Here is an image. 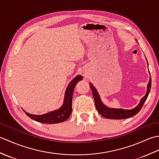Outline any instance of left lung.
Masks as SVG:
<instances>
[{
  "label": "left lung",
  "mask_w": 159,
  "mask_h": 159,
  "mask_svg": "<svg viewBox=\"0 0 159 159\" xmlns=\"http://www.w3.org/2000/svg\"><path fill=\"white\" fill-rule=\"evenodd\" d=\"M89 85L91 87V89L92 91L94 102H95V106L98 112L102 117L107 118V119L122 120L133 117L139 112V111L141 109V108H142L144 102H146V100L148 96V94L150 93V91L151 89V77L150 78L149 83L148 84L147 92L146 95L141 98L139 104H138L135 108H134V109L130 110H126L122 109H110V108L107 107L104 104H103L102 101H101L99 94L97 92L95 87H93L92 83H89Z\"/></svg>",
  "instance_id": "1"
}]
</instances>
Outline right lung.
Listing matches in <instances>:
<instances>
[{
    "mask_svg": "<svg viewBox=\"0 0 159 159\" xmlns=\"http://www.w3.org/2000/svg\"><path fill=\"white\" fill-rule=\"evenodd\" d=\"M81 76H77L67 86L63 106L60 109L42 116H35L25 112L26 115L32 120L42 124H57L65 121L70 117L72 111V96L74 87L79 80H82Z\"/></svg>",
    "mask_w": 159,
    "mask_h": 159,
    "instance_id": "add662e5",
    "label": "right lung"
}]
</instances>
